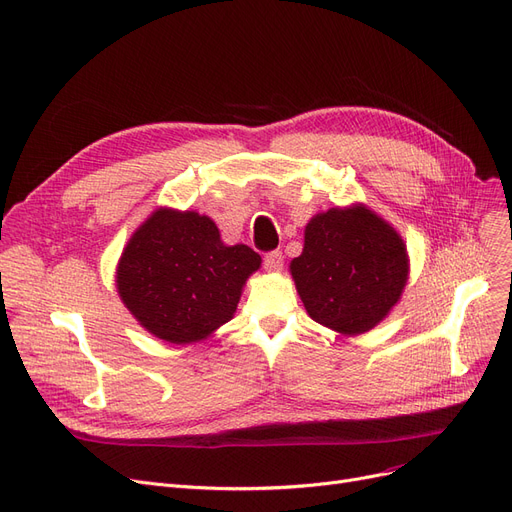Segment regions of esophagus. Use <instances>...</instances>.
Masks as SVG:
<instances>
[{"label": "esophagus", "mask_w": 512, "mask_h": 512, "mask_svg": "<svg viewBox=\"0 0 512 512\" xmlns=\"http://www.w3.org/2000/svg\"><path fill=\"white\" fill-rule=\"evenodd\" d=\"M282 265H284V257H282L280 251L265 253V257H263V268L265 270H268V272H280Z\"/></svg>", "instance_id": "1"}]
</instances>
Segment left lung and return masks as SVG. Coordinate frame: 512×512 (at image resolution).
<instances>
[{
    "instance_id": "1",
    "label": "left lung",
    "mask_w": 512,
    "mask_h": 512,
    "mask_svg": "<svg viewBox=\"0 0 512 512\" xmlns=\"http://www.w3.org/2000/svg\"><path fill=\"white\" fill-rule=\"evenodd\" d=\"M311 320L343 335L379 324L408 282L406 244L364 205L328 209L305 226L303 253L291 261Z\"/></svg>"
}]
</instances>
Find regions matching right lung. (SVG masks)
I'll list each match as a JSON object with an SVG mask.
<instances>
[{"label": "right lung", "mask_w": 512, "mask_h": 512, "mask_svg": "<svg viewBox=\"0 0 512 512\" xmlns=\"http://www.w3.org/2000/svg\"><path fill=\"white\" fill-rule=\"evenodd\" d=\"M259 265L247 244L221 242L211 217L163 207L129 238L117 291L150 335L186 345L232 320L242 286Z\"/></svg>", "instance_id": "add662e5"}]
</instances>
